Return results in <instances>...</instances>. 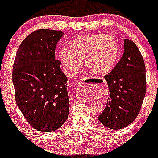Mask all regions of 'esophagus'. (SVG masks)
Masks as SVG:
<instances>
[{"instance_id": "esophagus-1", "label": "esophagus", "mask_w": 158, "mask_h": 158, "mask_svg": "<svg viewBox=\"0 0 158 158\" xmlns=\"http://www.w3.org/2000/svg\"><path fill=\"white\" fill-rule=\"evenodd\" d=\"M81 84H83V83H82V82H81ZM81 92H83V91H82L80 87L77 88V89H76V96L77 97L78 99H80L81 100H85V99L83 97L84 96H83V94H82L83 93H81Z\"/></svg>"}]
</instances>
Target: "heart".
I'll return each mask as SVG.
<instances>
[{"instance_id": "obj_1", "label": "heart", "mask_w": 158, "mask_h": 158, "mask_svg": "<svg viewBox=\"0 0 158 158\" xmlns=\"http://www.w3.org/2000/svg\"><path fill=\"white\" fill-rule=\"evenodd\" d=\"M119 46L111 35L91 34L80 36L70 42L68 50L62 51L60 58L67 72L75 73L85 60L93 74L104 75L111 72L118 62Z\"/></svg>"}]
</instances>
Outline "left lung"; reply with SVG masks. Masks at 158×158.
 <instances>
[{"instance_id":"obj_1","label":"left lung","mask_w":158,"mask_h":158,"mask_svg":"<svg viewBox=\"0 0 158 158\" xmlns=\"http://www.w3.org/2000/svg\"><path fill=\"white\" fill-rule=\"evenodd\" d=\"M104 78L109 98L99 121L112 130L126 127L139 115L146 92L144 60L133 41L124 39L122 58Z\"/></svg>"}]
</instances>
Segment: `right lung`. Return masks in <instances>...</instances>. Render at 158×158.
<instances>
[{"mask_svg":"<svg viewBox=\"0 0 158 158\" xmlns=\"http://www.w3.org/2000/svg\"><path fill=\"white\" fill-rule=\"evenodd\" d=\"M63 32L40 29L23 40L12 69L15 98L33 128L42 132L58 129L69 115L67 77L55 59L57 43Z\"/></svg>","mask_w":158,"mask_h":158,"instance_id":"obj_1","label":"right lung"}]
</instances>
